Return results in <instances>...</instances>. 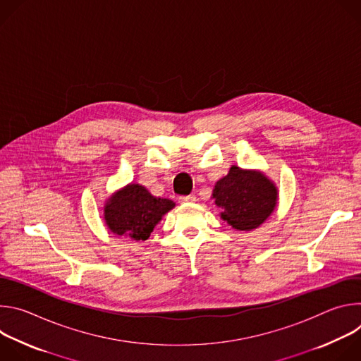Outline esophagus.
Wrapping results in <instances>:
<instances>
[{"mask_svg":"<svg viewBox=\"0 0 361 361\" xmlns=\"http://www.w3.org/2000/svg\"><path fill=\"white\" fill-rule=\"evenodd\" d=\"M181 204H191V202H195L197 201V197L194 194H190V195H183L178 198Z\"/></svg>","mask_w":361,"mask_h":361,"instance_id":"1","label":"esophagus"}]
</instances>
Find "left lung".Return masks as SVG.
<instances>
[{
  "mask_svg": "<svg viewBox=\"0 0 361 361\" xmlns=\"http://www.w3.org/2000/svg\"><path fill=\"white\" fill-rule=\"evenodd\" d=\"M213 198L221 209L224 221L235 230L250 231L271 216L279 191L262 171L233 166L228 174L216 183Z\"/></svg>",
  "mask_w": 361,
  "mask_h": 361,
  "instance_id": "8db88e82",
  "label": "left lung"
}]
</instances>
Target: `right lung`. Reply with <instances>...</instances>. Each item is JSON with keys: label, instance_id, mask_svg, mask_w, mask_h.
I'll return each mask as SVG.
<instances>
[{"label": "right lung", "instance_id": "obj_1", "mask_svg": "<svg viewBox=\"0 0 361 361\" xmlns=\"http://www.w3.org/2000/svg\"><path fill=\"white\" fill-rule=\"evenodd\" d=\"M174 205L169 198L151 195L140 184H128L107 200L104 220L111 233L144 241Z\"/></svg>", "mask_w": 361, "mask_h": 361}]
</instances>
